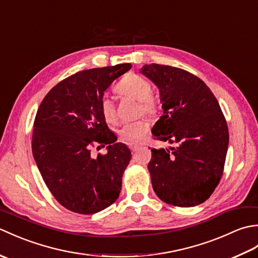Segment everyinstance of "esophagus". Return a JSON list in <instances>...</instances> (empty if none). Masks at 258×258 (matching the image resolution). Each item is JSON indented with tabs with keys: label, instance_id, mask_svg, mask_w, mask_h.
Wrapping results in <instances>:
<instances>
[{
	"label": "esophagus",
	"instance_id": "obj_1",
	"mask_svg": "<svg viewBox=\"0 0 258 258\" xmlns=\"http://www.w3.org/2000/svg\"><path fill=\"white\" fill-rule=\"evenodd\" d=\"M140 149L139 145H134V144H130V150L132 152H136Z\"/></svg>",
	"mask_w": 258,
	"mask_h": 258
}]
</instances>
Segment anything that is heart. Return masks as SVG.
I'll return each instance as SVG.
<instances>
[{"mask_svg":"<svg viewBox=\"0 0 258 258\" xmlns=\"http://www.w3.org/2000/svg\"><path fill=\"white\" fill-rule=\"evenodd\" d=\"M153 86L151 82L144 76L139 74H128L120 80L115 86V92L120 97L132 98L139 102L138 112L143 113L147 116H155L161 109L160 102L157 98L151 94ZM98 107L103 115L104 119L108 123L116 120V107L111 97L104 95L101 97ZM149 124L144 119H138L134 122L124 123L118 130V136L125 143L135 144L139 143L145 138L149 132Z\"/></svg>","mask_w":258,"mask_h":258,"instance_id":"heart-1","label":"heart"}]
</instances>
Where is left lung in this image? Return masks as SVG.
<instances>
[{"instance_id": "obj_1", "label": "left lung", "mask_w": 258, "mask_h": 258, "mask_svg": "<svg viewBox=\"0 0 258 258\" xmlns=\"http://www.w3.org/2000/svg\"><path fill=\"white\" fill-rule=\"evenodd\" d=\"M141 72L160 89L163 115L154 139L167 149H152L153 188L169 205L204 203L220 183L228 147V127L216 97L204 82L169 65H144Z\"/></svg>"}]
</instances>
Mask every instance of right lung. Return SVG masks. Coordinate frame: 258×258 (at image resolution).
Instances as JSON below:
<instances>
[{
	"label": "right lung",
	"mask_w": 258,
	"mask_h": 258,
	"mask_svg": "<svg viewBox=\"0 0 258 258\" xmlns=\"http://www.w3.org/2000/svg\"><path fill=\"white\" fill-rule=\"evenodd\" d=\"M130 63L84 70L57 83L43 98L34 119L32 152L43 180L55 200L78 214L90 215L117 200L131 151L104 119L101 97ZM108 145L95 159L90 149Z\"/></svg>",
	"instance_id": "obj_1"
}]
</instances>
